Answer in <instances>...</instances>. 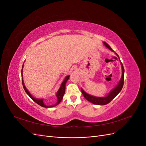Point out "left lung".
I'll return each mask as SVG.
<instances>
[{
    "mask_svg": "<svg viewBox=\"0 0 146 146\" xmlns=\"http://www.w3.org/2000/svg\"><path fill=\"white\" fill-rule=\"evenodd\" d=\"M103 43L105 45V47L106 48H108L111 51L114 52V51L112 50L111 47L106 42H103ZM115 54L119 57V56H118L116 52H115ZM121 68H122L121 78L119 82H118V85L115 87L113 89H112L110 92V93L108 95H107L106 96H105V97H97V96H92V95H90L87 94L85 91L83 90V89L82 88H81L82 93L83 96L85 98L86 100H88L90 102L94 104H95V105H104L109 104L112 100V99L120 92L122 87H123V85H124V68L123 65H122L121 62Z\"/></svg>",
    "mask_w": 146,
    "mask_h": 146,
    "instance_id": "obj_1",
    "label": "left lung"
}]
</instances>
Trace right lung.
Returning <instances> with one entry per match:
<instances>
[{
	"instance_id": "obj_1",
	"label": "right lung",
	"mask_w": 146,
	"mask_h": 146,
	"mask_svg": "<svg viewBox=\"0 0 146 146\" xmlns=\"http://www.w3.org/2000/svg\"><path fill=\"white\" fill-rule=\"evenodd\" d=\"M23 67H24V64H23V66H22V68H23ZM22 68V85H23V87H24V89L25 91V92L28 94V95L33 100L36 102L37 104H38L39 105L42 106V107H44V108H52V107H54V106H57V105H58L60 102L61 101V100H62V99L63 98V96L65 94V89H66V83L67 82V81L68 80L69 78H70V76H67L66 77L64 78L63 82H62V83H61V85L59 88V89L58 90L56 94V96L57 98V102L53 105H46L44 104L43 102V99H37V98H34L31 94H30L29 92L28 91V90L26 88L25 86V84H24V80H23V74H22V70L23 69Z\"/></svg>"
}]
</instances>
